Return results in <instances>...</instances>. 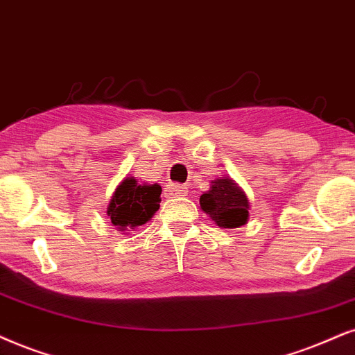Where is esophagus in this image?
<instances>
[{
  "label": "esophagus",
  "instance_id": "esophagus-1",
  "mask_svg": "<svg viewBox=\"0 0 355 355\" xmlns=\"http://www.w3.org/2000/svg\"><path fill=\"white\" fill-rule=\"evenodd\" d=\"M165 195L168 198H177V196H185L187 195V187L180 185V183H168L165 188Z\"/></svg>",
  "mask_w": 355,
  "mask_h": 355
}]
</instances>
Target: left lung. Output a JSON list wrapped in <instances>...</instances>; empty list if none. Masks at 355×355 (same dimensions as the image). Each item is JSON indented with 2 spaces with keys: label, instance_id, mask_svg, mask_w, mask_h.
<instances>
[{
  "label": "left lung",
  "instance_id": "1",
  "mask_svg": "<svg viewBox=\"0 0 355 355\" xmlns=\"http://www.w3.org/2000/svg\"><path fill=\"white\" fill-rule=\"evenodd\" d=\"M209 191L200 196V206L219 227L234 230L248 223L249 200L231 178L211 182Z\"/></svg>",
  "mask_w": 355,
  "mask_h": 355
}]
</instances>
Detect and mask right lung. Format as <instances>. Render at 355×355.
<instances>
[{
    "mask_svg": "<svg viewBox=\"0 0 355 355\" xmlns=\"http://www.w3.org/2000/svg\"><path fill=\"white\" fill-rule=\"evenodd\" d=\"M160 185H139L136 178H125L116 188L107 206V216L121 231L142 226L160 206Z\"/></svg>",
    "mask_w": 355,
    "mask_h": 355,
    "instance_id": "right-lung-1",
    "label": "right lung"
}]
</instances>
